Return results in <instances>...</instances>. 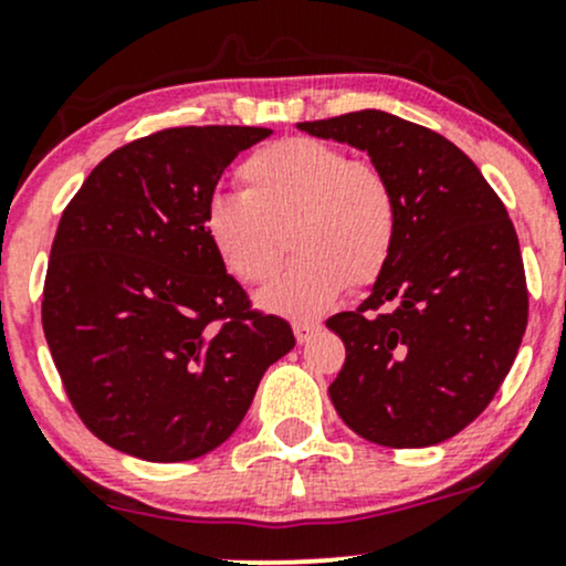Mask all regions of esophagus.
<instances>
[{
	"instance_id": "34e87169",
	"label": "esophagus",
	"mask_w": 566,
	"mask_h": 566,
	"mask_svg": "<svg viewBox=\"0 0 566 566\" xmlns=\"http://www.w3.org/2000/svg\"><path fill=\"white\" fill-rule=\"evenodd\" d=\"M319 329L322 327L316 322H295V324H292V333H295L297 343H308L311 337L319 333Z\"/></svg>"
}]
</instances>
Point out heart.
I'll use <instances>...</instances> for the list:
<instances>
[{
  "mask_svg": "<svg viewBox=\"0 0 566 566\" xmlns=\"http://www.w3.org/2000/svg\"><path fill=\"white\" fill-rule=\"evenodd\" d=\"M242 193L207 201L201 229L229 274L263 284L276 274L287 239L297 258L258 305L287 319H314L348 284H373L391 263L399 201L375 165L316 138L263 146L239 167Z\"/></svg>",
  "mask_w": 566,
  "mask_h": 566,
  "instance_id": "1",
  "label": "heart"
}]
</instances>
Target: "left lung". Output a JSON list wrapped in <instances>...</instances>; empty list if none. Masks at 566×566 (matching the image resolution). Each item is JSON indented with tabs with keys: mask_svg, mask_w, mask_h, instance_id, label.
Returning a JSON list of instances; mask_svg holds the SVG:
<instances>
[{
	"mask_svg": "<svg viewBox=\"0 0 566 566\" xmlns=\"http://www.w3.org/2000/svg\"><path fill=\"white\" fill-rule=\"evenodd\" d=\"M297 129L367 151L399 201L391 263L359 308L327 319L346 346L329 399L375 444H439L484 412L527 329L509 212L479 167L428 127L367 108Z\"/></svg>",
	"mask_w": 566,
	"mask_h": 566,
	"instance_id": "8db88e82",
	"label": "left lung"
}]
</instances>
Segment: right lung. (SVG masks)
<instances>
[{"label": "right lung", "mask_w": 566, "mask_h": 566, "mask_svg": "<svg viewBox=\"0 0 566 566\" xmlns=\"http://www.w3.org/2000/svg\"><path fill=\"white\" fill-rule=\"evenodd\" d=\"M265 127H172L108 154L57 223L42 327L82 423L151 463L212 452L295 346L250 311L201 229L207 201Z\"/></svg>", "instance_id": "obj_1"}]
</instances>
